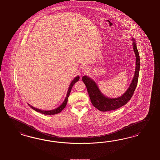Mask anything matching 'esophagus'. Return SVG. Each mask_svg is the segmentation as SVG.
Segmentation results:
<instances>
[{"instance_id": "34e87169", "label": "esophagus", "mask_w": 160, "mask_h": 160, "mask_svg": "<svg viewBox=\"0 0 160 160\" xmlns=\"http://www.w3.org/2000/svg\"><path fill=\"white\" fill-rule=\"evenodd\" d=\"M82 72L84 73H87V70H88V68L87 67H83V68L82 69Z\"/></svg>"}]
</instances>
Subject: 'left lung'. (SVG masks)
I'll return each instance as SVG.
<instances>
[{"label": "left lung", "instance_id": "1", "mask_svg": "<svg viewBox=\"0 0 160 160\" xmlns=\"http://www.w3.org/2000/svg\"><path fill=\"white\" fill-rule=\"evenodd\" d=\"M132 41H133L132 45L136 56V69L134 76L130 86L123 95L117 98H109L104 95L100 91L98 86L93 79L87 76H84L82 78V82L86 86L91 103L95 108H97L100 111H109L121 108V107L127 104L134 93L138 82L140 61L136 42L134 38H132Z\"/></svg>", "mask_w": 160, "mask_h": 160}]
</instances>
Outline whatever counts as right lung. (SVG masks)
<instances>
[{
	"instance_id": "right-lung-1",
	"label": "right lung",
	"mask_w": 160,
	"mask_h": 160,
	"mask_svg": "<svg viewBox=\"0 0 160 160\" xmlns=\"http://www.w3.org/2000/svg\"><path fill=\"white\" fill-rule=\"evenodd\" d=\"M79 79H80L79 76H78L76 78H74L73 80L71 82L70 85H69V88H68V90L67 94H66V96L65 97L63 102H62V104H61L60 106H59L58 107H57L55 109H52V110H47V111H46V110H42V109H38V108H35V107H32V105H31L29 104H28V105H29V107H30L31 108H32V109H34L35 111H37L38 112L41 113H42L43 115H55V114H57L58 113L61 112V111L66 106L67 102H68V97H69V95H70V91H71L72 87L73 86L74 84L77 82L78 81Z\"/></svg>"
}]
</instances>
